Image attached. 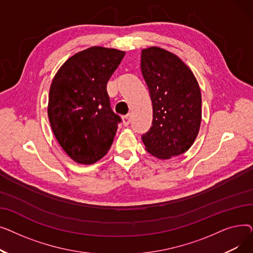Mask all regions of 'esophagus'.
Returning a JSON list of instances; mask_svg holds the SVG:
<instances>
[{"label":"esophagus","instance_id":"34e87169","mask_svg":"<svg viewBox=\"0 0 253 253\" xmlns=\"http://www.w3.org/2000/svg\"><path fill=\"white\" fill-rule=\"evenodd\" d=\"M122 120H123V125H124V126H128V125L130 124V114L124 116V117L122 118Z\"/></svg>","mask_w":253,"mask_h":253}]
</instances>
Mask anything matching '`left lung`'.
<instances>
[{"label": "left lung", "mask_w": 253, "mask_h": 253, "mask_svg": "<svg viewBox=\"0 0 253 253\" xmlns=\"http://www.w3.org/2000/svg\"><path fill=\"white\" fill-rule=\"evenodd\" d=\"M141 73L153 103V122L142 134L151 155L166 160L187 152L201 125V91L197 79L178 56L165 49L141 51Z\"/></svg>", "instance_id": "1"}]
</instances>
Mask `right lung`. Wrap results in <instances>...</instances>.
<instances>
[{"mask_svg":"<svg viewBox=\"0 0 253 253\" xmlns=\"http://www.w3.org/2000/svg\"><path fill=\"white\" fill-rule=\"evenodd\" d=\"M125 52L99 46L76 53L50 86L48 118L60 147L79 164L106 155L122 121L111 108L106 84Z\"/></svg>","mask_w":253,"mask_h":253,"instance_id":"right-lung-1","label":"right lung"}]
</instances>
